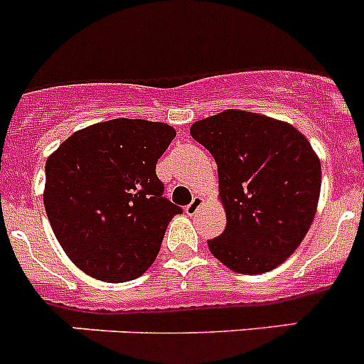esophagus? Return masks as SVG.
<instances>
[{"label": "esophagus", "instance_id": "1", "mask_svg": "<svg viewBox=\"0 0 364 364\" xmlns=\"http://www.w3.org/2000/svg\"><path fill=\"white\" fill-rule=\"evenodd\" d=\"M204 204H205L204 197H200V195H197V197H193V200L189 202L188 205H186V213H188V215H195L198 210H200V208H202V205H204Z\"/></svg>", "mask_w": 364, "mask_h": 364}]
</instances>
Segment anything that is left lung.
Wrapping results in <instances>:
<instances>
[{"instance_id":"left-lung-1","label":"left lung","mask_w":364,"mask_h":364,"mask_svg":"<svg viewBox=\"0 0 364 364\" xmlns=\"http://www.w3.org/2000/svg\"><path fill=\"white\" fill-rule=\"evenodd\" d=\"M191 136L213 154L226 230L208 240L231 272L282 264L306 237L321 193V160L288 122L239 109L198 120Z\"/></svg>"}]
</instances>
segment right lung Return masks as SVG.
I'll list each match as a JSON object with an SVG mask.
<instances>
[{"label": "right lung", "instance_id": "add662e5", "mask_svg": "<svg viewBox=\"0 0 364 364\" xmlns=\"http://www.w3.org/2000/svg\"><path fill=\"white\" fill-rule=\"evenodd\" d=\"M176 136L162 122H98L70 134L45 162L43 204L58 242L92 279L125 282L156 259L178 205L154 169Z\"/></svg>", "mask_w": 364, "mask_h": 364}]
</instances>
